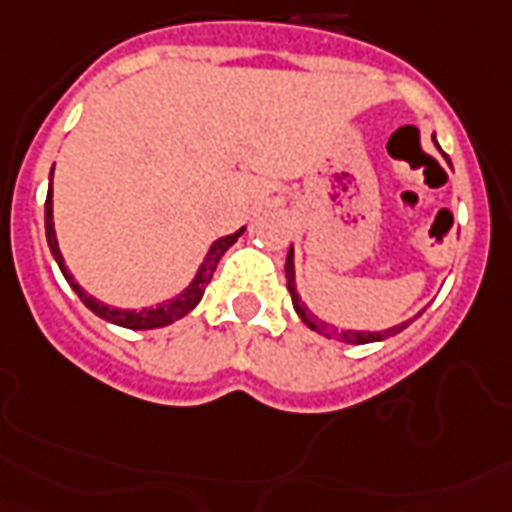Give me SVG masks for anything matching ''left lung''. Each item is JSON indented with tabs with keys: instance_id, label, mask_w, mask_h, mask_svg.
I'll return each instance as SVG.
<instances>
[{
	"instance_id": "1",
	"label": "left lung",
	"mask_w": 512,
	"mask_h": 512,
	"mask_svg": "<svg viewBox=\"0 0 512 512\" xmlns=\"http://www.w3.org/2000/svg\"><path fill=\"white\" fill-rule=\"evenodd\" d=\"M285 280H287V290H290V298H293V306H295V314L301 316L303 324H306L308 329H314V332H319V335L324 337H337V340L342 342H350V345H366V342H379V340H387V337L398 335V332H403L405 327L411 322L405 324H398V327L392 329H384V332H337L335 327H329V324H324L322 319H316L311 311H308L306 306L301 303V295L295 293V272H293V248L287 251V261H285Z\"/></svg>"
}]
</instances>
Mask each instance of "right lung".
Returning a JSON list of instances; mask_svg holds the SVG:
<instances>
[{
    "label": "right lung",
    "instance_id": "right-lung-1",
    "mask_svg": "<svg viewBox=\"0 0 512 512\" xmlns=\"http://www.w3.org/2000/svg\"><path fill=\"white\" fill-rule=\"evenodd\" d=\"M52 172H54V167H52ZM44 225H46V240H49V248H52L54 261L59 264V269H62V274H65V280L70 282V287H73L75 293H78L80 301L86 303V306L91 308L96 316H101L104 322L117 324V327H125V329H156V327H167V324L177 322V319H183V316L188 314V311H193V308L198 306V301L204 298V290H206V285L211 282V274H214V269H217L219 259H222L227 248H230L232 243H235V240L243 235V227H240L238 232H232V235H227V238H219L217 243L209 248V253H206V259H204V264H201V269H198L196 280L190 282L183 293L177 295L175 301L162 303V306H156V308H143V311H125V308L104 306V303H99L96 298L86 295V290H83V287L73 280V274L67 272L65 259H62V253H59V246H57V235H54L52 188H49V193H46Z\"/></svg>",
    "mask_w": 512,
    "mask_h": 512
}]
</instances>
